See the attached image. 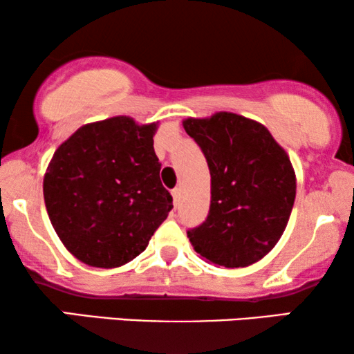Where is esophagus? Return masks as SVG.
<instances>
[{
  "instance_id": "obj_1",
  "label": "esophagus",
  "mask_w": 354,
  "mask_h": 354,
  "mask_svg": "<svg viewBox=\"0 0 354 354\" xmlns=\"http://www.w3.org/2000/svg\"><path fill=\"white\" fill-rule=\"evenodd\" d=\"M172 198H174V205H178V200H180V190L178 188H174L172 190Z\"/></svg>"
}]
</instances>
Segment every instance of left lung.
Masks as SVG:
<instances>
[{"instance_id":"obj_1","label":"left lung","mask_w":354,"mask_h":354,"mask_svg":"<svg viewBox=\"0 0 354 354\" xmlns=\"http://www.w3.org/2000/svg\"><path fill=\"white\" fill-rule=\"evenodd\" d=\"M183 129L211 174L209 212L187 230L193 248L224 268L256 263L274 248L292 214L297 182L287 153L264 125L232 113L187 119Z\"/></svg>"}]
</instances>
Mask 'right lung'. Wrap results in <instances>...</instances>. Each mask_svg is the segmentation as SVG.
I'll list each match as a JSON object with an SVG mask.
<instances>
[{
  "mask_svg": "<svg viewBox=\"0 0 354 354\" xmlns=\"http://www.w3.org/2000/svg\"><path fill=\"white\" fill-rule=\"evenodd\" d=\"M156 124H86L56 149L43 180L48 216L77 259L119 268L145 251L172 209L154 153Z\"/></svg>",
  "mask_w": 354,
  "mask_h": 354,
  "instance_id": "1",
  "label": "right lung"
}]
</instances>
